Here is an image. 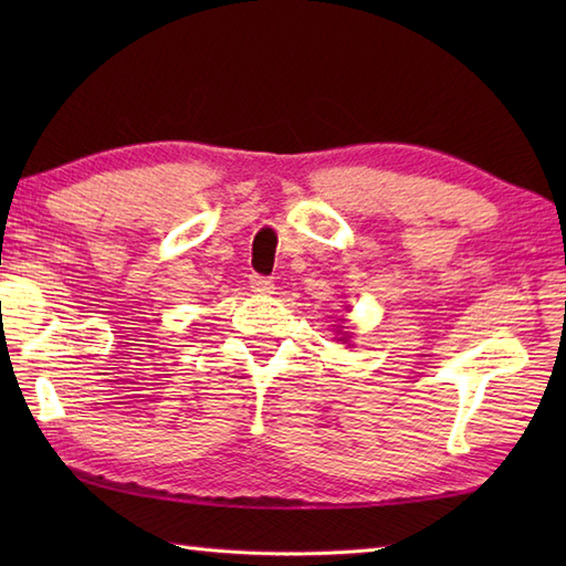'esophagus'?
I'll return each mask as SVG.
<instances>
[{"label":"esophagus","mask_w":566,"mask_h":566,"mask_svg":"<svg viewBox=\"0 0 566 566\" xmlns=\"http://www.w3.org/2000/svg\"><path fill=\"white\" fill-rule=\"evenodd\" d=\"M250 286H252V292H255V294H262V296H268V294H272V292H274V284H272L270 276L250 274Z\"/></svg>","instance_id":"34e87169"}]
</instances>
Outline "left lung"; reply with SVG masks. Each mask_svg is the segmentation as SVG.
Segmentation results:
<instances>
[{
    "instance_id": "8db88e82",
    "label": "left lung",
    "mask_w": 566,
    "mask_h": 566,
    "mask_svg": "<svg viewBox=\"0 0 566 566\" xmlns=\"http://www.w3.org/2000/svg\"><path fill=\"white\" fill-rule=\"evenodd\" d=\"M338 333H340V340H343V343H347V340H350V338H353V333H350V331H347L345 326H338Z\"/></svg>"
}]
</instances>
